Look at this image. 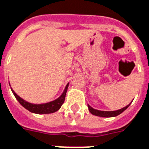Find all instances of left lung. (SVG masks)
I'll return each mask as SVG.
<instances>
[{
	"mask_svg": "<svg viewBox=\"0 0 149 149\" xmlns=\"http://www.w3.org/2000/svg\"><path fill=\"white\" fill-rule=\"evenodd\" d=\"M131 104V103H130ZM130 104L128 105H126V107L121 108V109H118L116 111H100L97 110L93 108L90 105L88 104V108H89V112L91 113L92 115L96 116H100V117H104V118H110V117H116V116L120 115L121 113H123L124 111L126 110V108L129 107Z\"/></svg>",
	"mask_w": 149,
	"mask_h": 149,
	"instance_id": "8db88e82",
	"label": "left lung"
}]
</instances>
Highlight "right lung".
I'll list each match as a JSON object with an SVG mask.
<instances>
[{
  "label": "right lung",
  "instance_id": "obj_1",
  "mask_svg": "<svg viewBox=\"0 0 149 149\" xmlns=\"http://www.w3.org/2000/svg\"><path fill=\"white\" fill-rule=\"evenodd\" d=\"M68 86H69V83L67 84V86H66L65 89L62 93V94L60 95L57 99L52 100L50 102L43 103V104H32V103L28 102L26 100H23V98H21L19 95L16 94L15 91L12 89V87H11V90H12V93L14 94L15 97L16 98V100L19 102L20 104L22 105L23 108H26V110L31 111V112L41 115V114H50V113L56 112L61 108V106H62V104L64 102V100H65L66 93H67Z\"/></svg>",
  "mask_w": 149,
  "mask_h": 149
}]
</instances>
